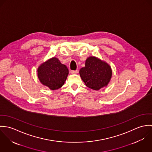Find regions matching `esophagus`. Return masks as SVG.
<instances>
[{"label": "esophagus", "mask_w": 152, "mask_h": 152, "mask_svg": "<svg viewBox=\"0 0 152 152\" xmlns=\"http://www.w3.org/2000/svg\"><path fill=\"white\" fill-rule=\"evenodd\" d=\"M71 74H77L78 73V71L77 70H75V71H73V70H72V71H71Z\"/></svg>", "instance_id": "esophagus-1"}]
</instances>
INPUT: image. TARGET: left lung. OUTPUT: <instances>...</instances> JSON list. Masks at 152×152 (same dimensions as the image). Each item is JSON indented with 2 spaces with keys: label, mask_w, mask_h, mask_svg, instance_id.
<instances>
[{
  "label": "left lung",
  "mask_w": 152,
  "mask_h": 152,
  "mask_svg": "<svg viewBox=\"0 0 152 152\" xmlns=\"http://www.w3.org/2000/svg\"><path fill=\"white\" fill-rule=\"evenodd\" d=\"M79 72L86 86L94 90L107 87L112 75L109 64L94 56L87 58L85 66L81 68Z\"/></svg>",
  "instance_id": "left-lung-1"
}]
</instances>
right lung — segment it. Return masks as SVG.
<instances>
[{
	"instance_id": "obj_1",
	"label": "right lung",
	"mask_w": 152,
	"mask_h": 152,
	"mask_svg": "<svg viewBox=\"0 0 152 152\" xmlns=\"http://www.w3.org/2000/svg\"><path fill=\"white\" fill-rule=\"evenodd\" d=\"M68 74L67 67L54 57L41 64L37 68V76L40 82L51 90L63 87Z\"/></svg>"
}]
</instances>
